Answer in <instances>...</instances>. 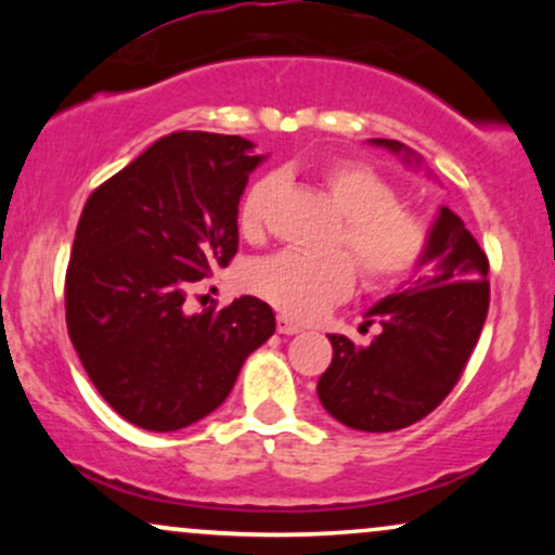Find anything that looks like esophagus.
Instances as JSON below:
<instances>
[{
  "instance_id": "1",
  "label": "esophagus",
  "mask_w": 555,
  "mask_h": 555,
  "mask_svg": "<svg viewBox=\"0 0 555 555\" xmlns=\"http://www.w3.org/2000/svg\"><path fill=\"white\" fill-rule=\"evenodd\" d=\"M276 331H279V334H284V336H292V334H299V331H302V326H299L297 321H292V318L279 315L276 318Z\"/></svg>"
}]
</instances>
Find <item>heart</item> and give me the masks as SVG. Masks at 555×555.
<instances>
[{
  "label": "heart",
  "instance_id": "obj_1",
  "mask_svg": "<svg viewBox=\"0 0 555 555\" xmlns=\"http://www.w3.org/2000/svg\"><path fill=\"white\" fill-rule=\"evenodd\" d=\"M318 182L344 216L336 247L356 258L367 289H391L423 263L433 237L430 221L399 201L397 184L384 171L360 158H336L318 169ZM279 184L276 175H266L242 195L237 227L245 240L266 234ZM354 276V264L344 253L313 258L284 250L256 260L247 269V286L279 313L310 321L349 297Z\"/></svg>",
  "mask_w": 555,
  "mask_h": 555
}]
</instances>
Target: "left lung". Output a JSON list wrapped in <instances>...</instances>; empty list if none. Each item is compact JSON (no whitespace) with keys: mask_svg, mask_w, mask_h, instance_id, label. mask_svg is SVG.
Masks as SVG:
<instances>
[{"mask_svg":"<svg viewBox=\"0 0 555 555\" xmlns=\"http://www.w3.org/2000/svg\"><path fill=\"white\" fill-rule=\"evenodd\" d=\"M373 143L412 158L397 140ZM425 263L436 266L430 276L367 310V326H380L367 347L328 336L334 358L318 378V399L347 428H406L430 415L462 378L488 315V258L460 216L443 206L420 266Z\"/></svg>","mask_w":555,"mask_h":555,"instance_id":"8db88e82","label":"left lung"}]
</instances>
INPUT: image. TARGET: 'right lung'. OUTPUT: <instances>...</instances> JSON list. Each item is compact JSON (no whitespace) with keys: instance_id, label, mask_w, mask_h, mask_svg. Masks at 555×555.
<instances>
[{"instance_id":"right-lung-1","label":"right lung","mask_w":555,"mask_h":555,"mask_svg":"<svg viewBox=\"0 0 555 555\" xmlns=\"http://www.w3.org/2000/svg\"><path fill=\"white\" fill-rule=\"evenodd\" d=\"M260 162L240 135L171 132L86 201L65 276L67 331L106 404L138 428L169 433L211 415L276 331L250 295L184 313L195 282L237 253V206Z\"/></svg>"}]
</instances>
